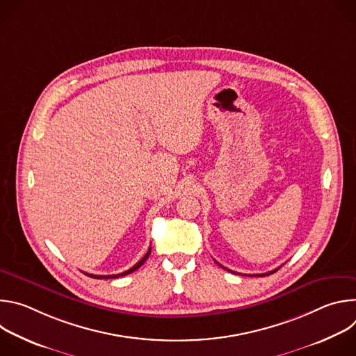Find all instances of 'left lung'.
<instances>
[{"mask_svg":"<svg viewBox=\"0 0 356 356\" xmlns=\"http://www.w3.org/2000/svg\"><path fill=\"white\" fill-rule=\"evenodd\" d=\"M217 264H218V262H217ZM218 265H220V264H218ZM220 266H221V268H224L222 265H220ZM224 269H225V270H228V272H231V273H235V272H232V270H229V269H227V268H224ZM276 270H277V269H276ZM276 270H272V272H268V273H262V275H257V276H268V275H272V273H275ZM252 276H253V275H252Z\"/></svg>","mask_w":356,"mask_h":356,"instance_id":"1","label":"left lung"}]
</instances>
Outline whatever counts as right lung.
I'll return each instance as SVG.
<instances>
[{
    "mask_svg": "<svg viewBox=\"0 0 356 356\" xmlns=\"http://www.w3.org/2000/svg\"><path fill=\"white\" fill-rule=\"evenodd\" d=\"M150 250H152V248H149V250L146 252V255L135 265V266H132L131 269H128V270H125V272H122V273H118V275H108V276H99V275H90V273H86L87 276H91V277H94V279H117V277H121V276H127V275H129V273H132V272H135L136 269H139L143 264H145V261L149 258V255H150Z\"/></svg>",
    "mask_w": 356,
    "mask_h": 356,
    "instance_id": "obj_1",
    "label": "right lung"
}]
</instances>
